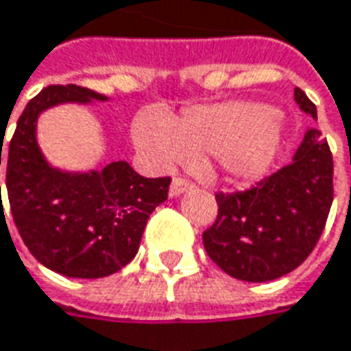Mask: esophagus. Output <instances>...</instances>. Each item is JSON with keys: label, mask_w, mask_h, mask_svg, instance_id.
I'll return each instance as SVG.
<instances>
[{"label": "esophagus", "mask_w": 351, "mask_h": 351, "mask_svg": "<svg viewBox=\"0 0 351 351\" xmlns=\"http://www.w3.org/2000/svg\"><path fill=\"white\" fill-rule=\"evenodd\" d=\"M193 186H195V184H193L191 180H184V178H173V182H171V189H169V195L180 196L182 193L191 191Z\"/></svg>", "instance_id": "1"}]
</instances>
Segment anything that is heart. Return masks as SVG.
Returning a JSON list of instances; mask_svg holds the SVG:
<instances>
[{
    "instance_id": "obj_1",
    "label": "heart",
    "mask_w": 351,
    "mask_h": 351,
    "mask_svg": "<svg viewBox=\"0 0 351 351\" xmlns=\"http://www.w3.org/2000/svg\"><path fill=\"white\" fill-rule=\"evenodd\" d=\"M134 143L158 162L210 155L228 180L252 182L270 173L286 141L284 117L252 101L191 107L169 123L153 113L138 114Z\"/></svg>"
}]
</instances>
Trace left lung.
<instances>
[{
  "mask_svg": "<svg viewBox=\"0 0 351 351\" xmlns=\"http://www.w3.org/2000/svg\"><path fill=\"white\" fill-rule=\"evenodd\" d=\"M294 101L300 111L318 121L316 105L298 87ZM332 176L330 147L310 127L278 173L244 193H218L217 222L202 234L208 256L242 282H270L292 272L324 230L334 198Z\"/></svg>",
  "mask_w": 351,
  "mask_h": 351,
  "instance_id": "8db88e82",
  "label": "left lung"
}]
</instances>
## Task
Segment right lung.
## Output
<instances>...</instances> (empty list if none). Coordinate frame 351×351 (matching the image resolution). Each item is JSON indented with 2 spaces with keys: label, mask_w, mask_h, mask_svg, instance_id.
<instances>
[{
  "label": "right lung",
  "mask_w": 351,
  "mask_h": 351,
  "mask_svg": "<svg viewBox=\"0 0 351 351\" xmlns=\"http://www.w3.org/2000/svg\"><path fill=\"white\" fill-rule=\"evenodd\" d=\"M97 101L109 97L77 85L43 89L19 117L8 149L5 182L15 226L33 256L69 278H105L127 266L171 184V178L141 176L127 160L101 171H67L47 160L37 138L39 117L59 105Z\"/></svg>",
  "instance_id": "right-lung-1"
}]
</instances>
